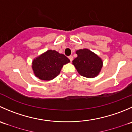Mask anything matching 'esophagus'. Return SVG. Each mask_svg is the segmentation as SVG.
Masks as SVG:
<instances>
[{
    "label": "esophagus",
    "instance_id": "esophagus-1",
    "mask_svg": "<svg viewBox=\"0 0 132 132\" xmlns=\"http://www.w3.org/2000/svg\"><path fill=\"white\" fill-rule=\"evenodd\" d=\"M68 58H69V59L70 60V61H72L73 60V56L72 55H70V56H69L68 57Z\"/></svg>",
    "mask_w": 132,
    "mask_h": 132
}]
</instances>
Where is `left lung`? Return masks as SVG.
Here are the masks:
<instances>
[{
  "label": "left lung",
  "instance_id": "left-lung-1",
  "mask_svg": "<svg viewBox=\"0 0 132 132\" xmlns=\"http://www.w3.org/2000/svg\"><path fill=\"white\" fill-rule=\"evenodd\" d=\"M76 53L77 57L72 61V64L78 73L86 78L97 77L103 66L102 59L86 48L77 50Z\"/></svg>",
  "mask_w": 132,
  "mask_h": 132
}]
</instances>
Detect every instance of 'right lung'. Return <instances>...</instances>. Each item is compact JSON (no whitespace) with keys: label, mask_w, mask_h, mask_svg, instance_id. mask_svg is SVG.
<instances>
[{"label":"right lung","mask_w":132,"mask_h":132,"mask_svg":"<svg viewBox=\"0 0 132 132\" xmlns=\"http://www.w3.org/2000/svg\"><path fill=\"white\" fill-rule=\"evenodd\" d=\"M70 62L64 54L49 50L34 59L32 70L34 75L40 80H51L59 75L64 65Z\"/></svg>","instance_id":"right-lung-1"}]
</instances>
